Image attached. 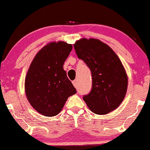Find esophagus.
I'll list each match as a JSON object with an SVG mask.
<instances>
[{
    "label": "esophagus",
    "mask_w": 150,
    "mask_h": 150,
    "mask_svg": "<svg viewBox=\"0 0 150 150\" xmlns=\"http://www.w3.org/2000/svg\"><path fill=\"white\" fill-rule=\"evenodd\" d=\"M73 86H75V88H77V80H73Z\"/></svg>",
    "instance_id": "esophagus-1"
}]
</instances>
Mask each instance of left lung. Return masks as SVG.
Here are the masks:
<instances>
[{
  "instance_id": "8db88e82",
  "label": "left lung",
  "mask_w": 150,
  "mask_h": 150,
  "mask_svg": "<svg viewBox=\"0 0 150 150\" xmlns=\"http://www.w3.org/2000/svg\"><path fill=\"white\" fill-rule=\"evenodd\" d=\"M76 54L91 72L92 88L83 99L97 115H106L123 101L128 77L122 63L108 45L98 39L82 38L74 44Z\"/></svg>"
}]
</instances>
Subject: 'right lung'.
I'll use <instances>...</instances> for the list:
<instances>
[{"instance_id": "right-lung-1", "label": "right lung", "mask_w": 150, "mask_h": 150, "mask_svg": "<svg viewBox=\"0 0 150 150\" xmlns=\"http://www.w3.org/2000/svg\"><path fill=\"white\" fill-rule=\"evenodd\" d=\"M73 49L64 41L49 43L32 61L25 78V92L28 102L40 114L57 115L68 98L76 89L68 78L64 64Z\"/></svg>"}]
</instances>
